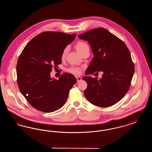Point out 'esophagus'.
Wrapping results in <instances>:
<instances>
[{"label":"esophagus","mask_w":152,"mask_h":152,"mask_svg":"<svg viewBox=\"0 0 152 152\" xmlns=\"http://www.w3.org/2000/svg\"><path fill=\"white\" fill-rule=\"evenodd\" d=\"M76 79H77V82H79L80 81H81L82 77H80V76H77V77H76Z\"/></svg>","instance_id":"34e87169"}]
</instances>
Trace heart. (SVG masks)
<instances>
[{"label": "heart", "mask_w": 152, "mask_h": 152, "mask_svg": "<svg viewBox=\"0 0 152 152\" xmlns=\"http://www.w3.org/2000/svg\"><path fill=\"white\" fill-rule=\"evenodd\" d=\"M75 48L76 51L81 54L84 50L89 49V47H88V45L84 42H78L75 44ZM67 52H68V48H65L62 52L61 56V58H65L67 54ZM68 71L69 72L73 74L79 75L81 73V69L77 67H71L70 68L68 69Z\"/></svg>", "instance_id": "1"}]
</instances>
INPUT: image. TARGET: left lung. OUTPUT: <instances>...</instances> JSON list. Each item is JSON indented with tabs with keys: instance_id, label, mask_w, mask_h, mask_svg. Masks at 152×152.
Masks as SVG:
<instances>
[{
	"instance_id": "8db88e82",
	"label": "left lung",
	"mask_w": 152,
	"mask_h": 152,
	"mask_svg": "<svg viewBox=\"0 0 152 152\" xmlns=\"http://www.w3.org/2000/svg\"><path fill=\"white\" fill-rule=\"evenodd\" d=\"M78 37L88 41L94 55L86 75L103 72L100 80L90 76L83 78L88 84L84 91L86 99L102 108L115 104L128 91L134 71L128 47L118 37L102 27L89 30Z\"/></svg>"
}]
</instances>
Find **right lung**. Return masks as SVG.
<instances>
[{
	"label": "right lung",
	"instance_id": "add662e5",
	"mask_svg": "<svg viewBox=\"0 0 152 152\" xmlns=\"http://www.w3.org/2000/svg\"><path fill=\"white\" fill-rule=\"evenodd\" d=\"M76 36L44 32L34 37L19 56L16 65L18 85L29 104L37 110L52 112L65 104L77 80L68 73L55 79L50 73L53 66L61 64L62 52Z\"/></svg>",
	"mask_w": 152,
	"mask_h": 152
}]
</instances>
